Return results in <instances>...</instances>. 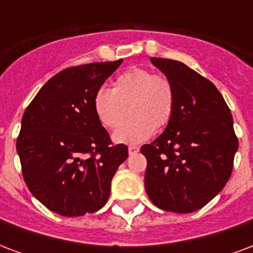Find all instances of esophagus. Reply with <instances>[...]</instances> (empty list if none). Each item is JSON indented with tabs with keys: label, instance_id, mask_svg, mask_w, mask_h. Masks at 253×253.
<instances>
[{
	"label": "esophagus",
	"instance_id": "34e87169",
	"mask_svg": "<svg viewBox=\"0 0 253 253\" xmlns=\"http://www.w3.org/2000/svg\"><path fill=\"white\" fill-rule=\"evenodd\" d=\"M139 152V148L138 146H128V154L132 156V154H135Z\"/></svg>",
	"mask_w": 253,
	"mask_h": 253
}]
</instances>
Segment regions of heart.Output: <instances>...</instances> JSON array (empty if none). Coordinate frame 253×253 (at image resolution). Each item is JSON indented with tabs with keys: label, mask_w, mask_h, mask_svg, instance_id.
Segmentation results:
<instances>
[{
	"label": "heart",
	"mask_w": 253,
	"mask_h": 253,
	"mask_svg": "<svg viewBox=\"0 0 253 253\" xmlns=\"http://www.w3.org/2000/svg\"><path fill=\"white\" fill-rule=\"evenodd\" d=\"M129 107L132 118L114 134L116 143L145 142L165 126L175 110V89L169 78L154 74L152 70L134 67L122 73L114 88H100L93 97V110L99 122L114 130L126 117Z\"/></svg>",
	"instance_id": "1"
}]
</instances>
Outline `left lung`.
<instances>
[{
  "instance_id": "obj_1",
  "label": "left lung",
  "mask_w": 253,
  "mask_h": 253,
  "mask_svg": "<svg viewBox=\"0 0 253 253\" xmlns=\"http://www.w3.org/2000/svg\"><path fill=\"white\" fill-rule=\"evenodd\" d=\"M175 89V110L164 132L143 145L145 188L154 205L192 212L219 194L233 169L239 141L233 118L214 84L184 63L150 58Z\"/></svg>"
}]
</instances>
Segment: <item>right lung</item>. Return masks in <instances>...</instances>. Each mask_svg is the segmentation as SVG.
<instances>
[{"mask_svg":"<svg viewBox=\"0 0 253 253\" xmlns=\"http://www.w3.org/2000/svg\"><path fill=\"white\" fill-rule=\"evenodd\" d=\"M122 62H94L59 72L23 115L16 149L25 184L59 215L100 210L108 201L116 169L128 156L126 145H111L93 110L94 93Z\"/></svg>","mask_w":253,"mask_h":253,"instance_id":"right-lung-1","label":"right lung"}]
</instances>
